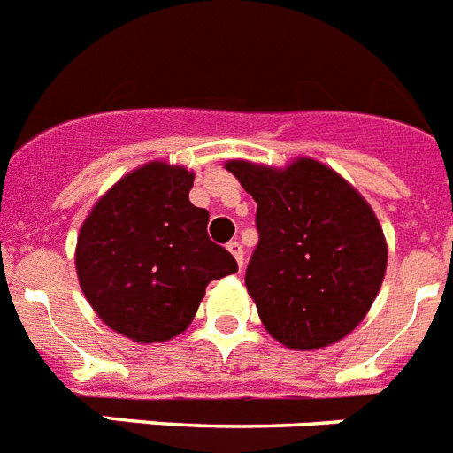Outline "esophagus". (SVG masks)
I'll return each mask as SVG.
<instances>
[{
    "label": "esophagus",
    "instance_id": "34e87169",
    "mask_svg": "<svg viewBox=\"0 0 453 453\" xmlns=\"http://www.w3.org/2000/svg\"><path fill=\"white\" fill-rule=\"evenodd\" d=\"M227 250H230L234 260H237L239 269L244 267V249H242V244H239V242H230V244H227Z\"/></svg>",
    "mask_w": 453,
    "mask_h": 453
}]
</instances>
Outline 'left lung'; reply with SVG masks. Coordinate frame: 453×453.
Returning a JSON list of instances; mask_svg holds the SVG:
<instances>
[{"mask_svg": "<svg viewBox=\"0 0 453 453\" xmlns=\"http://www.w3.org/2000/svg\"><path fill=\"white\" fill-rule=\"evenodd\" d=\"M226 170L257 203L260 242L246 290L265 329L292 349H320L348 336L387 272V239L366 197L306 156L285 168L233 158Z\"/></svg>", "mask_w": 453, "mask_h": 453, "instance_id": "1", "label": "left lung"}]
</instances>
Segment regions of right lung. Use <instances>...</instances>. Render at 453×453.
<instances>
[{
	"instance_id": "obj_1",
	"label": "right lung",
	"mask_w": 453,
	"mask_h": 453,
	"mask_svg": "<svg viewBox=\"0 0 453 453\" xmlns=\"http://www.w3.org/2000/svg\"><path fill=\"white\" fill-rule=\"evenodd\" d=\"M196 173L150 161L91 207L75 244L80 290L112 332L163 343L188 329L207 285L237 262L207 237L209 211L191 204Z\"/></svg>"
}]
</instances>
